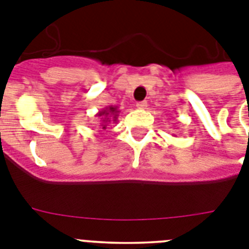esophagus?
<instances>
[{
	"instance_id": "34e87169",
	"label": "esophagus",
	"mask_w": 249,
	"mask_h": 249,
	"mask_svg": "<svg viewBox=\"0 0 249 249\" xmlns=\"http://www.w3.org/2000/svg\"><path fill=\"white\" fill-rule=\"evenodd\" d=\"M137 108H140V109H144L147 107V102L146 101H141V102H137Z\"/></svg>"
}]
</instances>
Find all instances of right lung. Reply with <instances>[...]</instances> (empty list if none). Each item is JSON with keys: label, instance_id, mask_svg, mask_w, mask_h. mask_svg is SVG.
Returning <instances> with one entry per match:
<instances>
[{"label": "right lung", "instance_id": "right-lung-1", "mask_svg": "<svg viewBox=\"0 0 249 249\" xmlns=\"http://www.w3.org/2000/svg\"><path fill=\"white\" fill-rule=\"evenodd\" d=\"M120 112L121 111H118L117 106H108V107H106L102 111L98 112V113L96 114V117H98V120H100L101 128L106 129L108 127V123L111 122L117 123Z\"/></svg>", "mask_w": 249, "mask_h": 249}]
</instances>
